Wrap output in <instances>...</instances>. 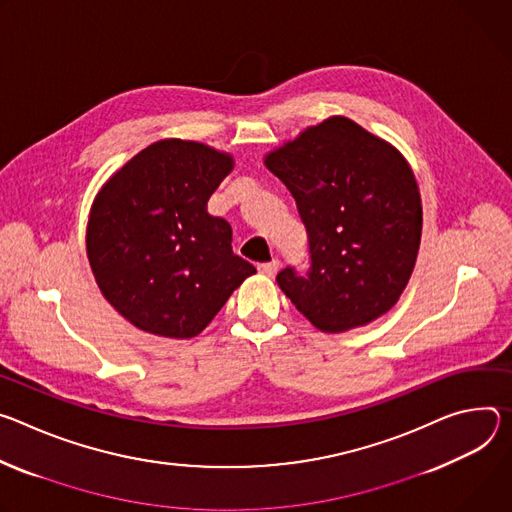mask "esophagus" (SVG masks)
Masks as SVG:
<instances>
[{
	"mask_svg": "<svg viewBox=\"0 0 512 512\" xmlns=\"http://www.w3.org/2000/svg\"><path fill=\"white\" fill-rule=\"evenodd\" d=\"M278 268H280V262L278 260H272V262H264V264H260L258 266V270L264 274V276H276V272H278Z\"/></svg>",
	"mask_w": 512,
	"mask_h": 512,
	"instance_id": "esophagus-1",
	"label": "esophagus"
}]
</instances>
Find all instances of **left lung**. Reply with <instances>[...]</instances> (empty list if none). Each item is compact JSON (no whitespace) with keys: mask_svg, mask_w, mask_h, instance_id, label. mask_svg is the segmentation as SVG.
Masks as SVG:
<instances>
[{"mask_svg":"<svg viewBox=\"0 0 512 512\" xmlns=\"http://www.w3.org/2000/svg\"><path fill=\"white\" fill-rule=\"evenodd\" d=\"M307 227L311 266L276 276L321 331L366 325L394 307L413 274L421 195L403 154L356 122L333 116L266 154Z\"/></svg>","mask_w":512,"mask_h":512,"instance_id":"8db88e82","label":"left lung"}]
</instances>
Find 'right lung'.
Masks as SVG:
<instances>
[{
	"label": "right lung",
	"mask_w": 512,
	"mask_h": 512,
	"mask_svg": "<svg viewBox=\"0 0 512 512\" xmlns=\"http://www.w3.org/2000/svg\"><path fill=\"white\" fill-rule=\"evenodd\" d=\"M234 158L168 138L126 162L97 193L87 223L93 276L142 331L199 335L256 268L234 254L232 225L207 213Z\"/></svg>",
	"instance_id": "1"
}]
</instances>
